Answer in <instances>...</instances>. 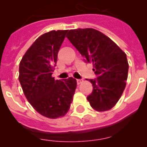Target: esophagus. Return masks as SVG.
I'll list each match as a JSON object with an SVG mask.
<instances>
[{"mask_svg": "<svg viewBox=\"0 0 147 147\" xmlns=\"http://www.w3.org/2000/svg\"><path fill=\"white\" fill-rule=\"evenodd\" d=\"M76 82H77V84H78V85H80V84H82V83L83 82V80L82 79H77Z\"/></svg>", "mask_w": 147, "mask_h": 147, "instance_id": "1", "label": "esophagus"}]
</instances>
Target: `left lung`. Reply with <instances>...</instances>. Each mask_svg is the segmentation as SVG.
<instances>
[{
    "label": "left lung",
    "instance_id": "left-lung-1",
    "mask_svg": "<svg viewBox=\"0 0 147 147\" xmlns=\"http://www.w3.org/2000/svg\"><path fill=\"white\" fill-rule=\"evenodd\" d=\"M67 38L88 63L93 65L97 79H90L93 90L87 97L91 107L106 111L115 106L127 79L126 53L100 31L92 28L70 30Z\"/></svg>",
    "mask_w": 147,
    "mask_h": 147
}]
</instances>
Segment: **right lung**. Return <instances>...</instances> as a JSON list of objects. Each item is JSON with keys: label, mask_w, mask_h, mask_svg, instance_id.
Returning <instances> with one entry per match:
<instances>
[{"label": "right lung", "mask_w": 147, "mask_h": 147, "mask_svg": "<svg viewBox=\"0 0 147 147\" xmlns=\"http://www.w3.org/2000/svg\"><path fill=\"white\" fill-rule=\"evenodd\" d=\"M67 32L52 30L39 36L20 62L19 81L25 97L39 114L48 118L67 114L77 86L72 77L61 81L52 76Z\"/></svg>", "instance_id": "right-lung-1"}]
</instances>
